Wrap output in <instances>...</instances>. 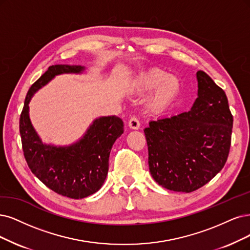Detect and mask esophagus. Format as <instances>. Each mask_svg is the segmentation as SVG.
I'll use <instances>...</instances> for the list:
<instances>
[{"instance_id":"esophagus-1","label":"esophagus","mask_w":250,"mask_h":250,"mask_svg":"<svg viewBox=\"0 0 250 250\" xmlns=\"http://www.w3.org/2000/svg\"><path fill=\"white\" fill-rule=\"evenodd\" d=\"M128 126H130L131 128H133V130H138V128L140 127L139 119H138L135 115L132 116L130 118V120H128Z\"/></svg>"}]
</instances>
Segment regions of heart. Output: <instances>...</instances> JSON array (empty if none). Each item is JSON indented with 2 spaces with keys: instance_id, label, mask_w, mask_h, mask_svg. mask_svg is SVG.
I'll return each instance as SVG.
<instances>
[{
  "instance_id": "heart-1",
  "label": "heart",
  "mask_w": 250,
  "mask_h": 250,
  "mask_svg": "<svg viewBox=\"0 0 250 250\" xmlns=\"http://www.w3.org/2000/svg\"><path fill=\"white\" fill-rule=\"evenodd\" d=\"M148 101V108L159 112L169 107L176 100L181 91V80L159 68H152L141 73L134 83V89L138 92L148 91L154 88Z\"/></svg>"
}]
</instances>
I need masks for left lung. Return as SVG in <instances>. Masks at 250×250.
I'll return each instance as SVG.
<instances>
[{
	"mask_svg": "<svg viewBox=\"0 0 250 250\" xmlns=\"http://www.w3.org/2000/svg\"><path fill=\"white\" fill-rule=\"evenodd\" d=\"M198 98L188 112L151 120L144 130L148 165L163 188L191 192L205 186L227 163L233 115L223 88L197 72Z\"/></svg>",
	"mask_w": 250,
	"mask_h": 250,
	"instance_id": "1",
	"label": "left lung"
}]
</instances>
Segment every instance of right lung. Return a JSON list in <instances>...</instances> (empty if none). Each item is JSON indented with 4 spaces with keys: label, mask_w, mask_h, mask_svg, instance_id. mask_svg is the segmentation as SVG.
Listing matches in <instances>:
<instances>
[{
    "label": "right lung",
    "mask_w": 250,
    "mask_h": 250,
    "mask_svg": "<svg viewBox=\"0 0 250 250\" xmlns=\"http://www.w3.org/2000/svg\"><path fill=\"white\" fill-rule=\"evenodd\" d=\"M81 66H50L27 91L20 119V132L27 166L46 187L59 195L82 199L98 191L107 177L112 145L124 133V123L117 116L96 119L77 143L68 147L43 144L29 117V103L35 92L55 75L80 73Z\"/></svg>",
    "instance_id": "add662e5"
}]
</instances>
